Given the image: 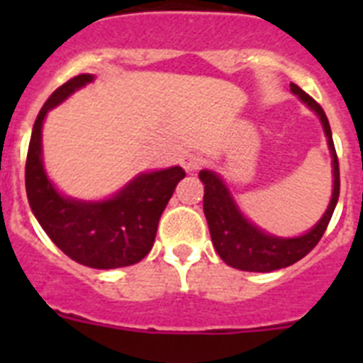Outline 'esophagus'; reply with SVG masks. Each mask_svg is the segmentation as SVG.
Listing matches in <instances>:
<instances>
[{
    "mask_svg": "<svg viewBox=\"0 0 363 363\" xmlns=\"http://www.w3.org/2000/svg\"><path fill=\"white\" fill-rule=\"evenodd\" d=\"M179 165L187 172H194L201 165V158L194 152H185L184 156H179Z\"/></svg>",
    "mask_w": 363,
    "mask_h": 363,
    "instance_id": "esophagus-1",
    "label": "esophagus"
}]
</instances>
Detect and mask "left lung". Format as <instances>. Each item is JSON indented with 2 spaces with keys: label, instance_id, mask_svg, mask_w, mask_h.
I'll use <instances>...</instances> for the list:
<instances>
[{
  "label": "left lung",
  "instance_id": "obj_1",
  "mask_svg": "<svg viewBox=\"0 0 363 363\" xmlns=\"http://www.w3.org/2000/svg\"><path fill=\"white\" fill-rule=\"evenodd\" d=\"M291 92L298 96L301 104L307 105L320 118V123H322L323 134L327 138V147H329V152H331V201L327 205L322 218L307 233L300 234V236H293V238H284V236H277V234H271L262 229V227L255 225L242 213V209L234 200L233 192L229 191V187H227L223 178L218 172L209 171V169L200 171V179L205 185L203 213L205 218H207V223H209L213 245L227 265L240 269V271L271 272L296 264L298 259L309 255L314 245L320 242L327 225H329V221H331L336 203H338V158H336L331 127H329L325 112L309 94H306L294 83H291Z\"/></svg>",
  "mask_w": 363,
  "mask_h": 363
}]
</instances>
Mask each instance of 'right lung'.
Segmentation results:
<instances>
[{
    "mask_svg": "<svg viewBox=\"0 0 363 363\" xmlns=\"http://www.w3.org/2000/svg\"><path fill=\"white\" fill-rule=\"evenodd\" d=\"M92 82V74H79L45 101L28 143L25 187L36 220L69 258L92 269L127 267L152 249L160 218L185 171L176 165L140 172L105 200H79L57 191L43 165V121L49 111Z\"/></svg>",
    "mask_w": 363,
    "mask_h": 363,
    "instance_id": "obj_1",
    "label": "right lung"
}]
</instances>
